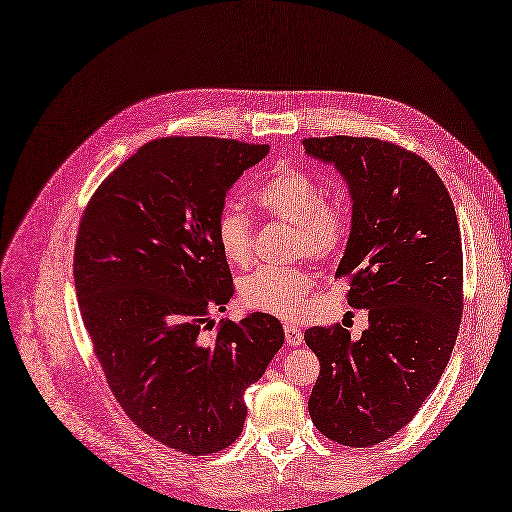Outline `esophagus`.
Listing matches in <instances>:
<instances>
[{"instance_id":"obj_1","label":"esophagus","mask_w":512,"mask_h":512,"mask_svg":"<svg viewBox=\"0 0 512 512\" xmlns=\"http://www.w3.org/2000/svg\"><path fill=\"white\" fill-rule=\"evenodd\" d=\"M284 341H286V345H291V347L301 345L303 343L301 328L295 326V324H284Z\"/></svg>"}]
</instances>
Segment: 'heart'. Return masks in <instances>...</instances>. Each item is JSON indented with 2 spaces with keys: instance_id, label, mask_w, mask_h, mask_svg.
I'll use <instances>...</instances> for the list:
<instances>
[{
  "instance_id": "heart-1",
  "label": "heart",
  "mask_w": 512,
  "mask_h": 512,
  "mask_svg": "<svg viewBox=\"0 0 512 512\" xmlns=\"http://www.w3.org/2000/svg\"><path fill=\"white\" fill-rule=\"evenodd\" d=\"M257 205L270 217L295 226V255L335 259L349 236L351 219L341 203L326 201L324 186L301 171L278 169L255 192ZM217 244L224 259L244 268L253 259L249 215L226 209L217 219ZM316 276L307 268H259L238 282L240 303L276 318H297L307 307Z\"/></svg>"
}]
</instances>
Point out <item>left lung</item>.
I'll list each match as a JSON object with an SVG mask.
<instances>
[{
  "label": "left lung",
  "mask_w": 512,
  "mask_h": 512,
  "mask_svg": "<svg viewBox=\"0 0 512 512\" xmlns=\"http://www.w3.org/2000/svg\"><path fill=\"white\" fill-rule=\"evenodd\" d=\"M353 201L351 234L335 278L347 303L368 309L360 339L341 324L305 330L320 376L309 416L349 448L376 446L414 418L437 387L462 318V240L452 198L416 152L376 138H307Z\"/></svg>",
  "instance_id": "8db88e82"
}]
</instances>
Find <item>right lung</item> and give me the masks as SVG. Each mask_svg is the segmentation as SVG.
Instances as JSON below:
<instances>
[{"instance_id": "1", "label": "right lung", "mask_w": 512, "mask_h": 512, "mask_svg": "<svg viewBox=\"0 0 512 512\" xmlns=\"http://www.w3.org/2000/svg\"><path fill=\"white\" fill-rule=\"evenodd\" d=\"M268 144L163 138L98 186L77 232L81 318L106 383L133 425L190 456L242 433L244 391L284 343L278 318L221 322L234 295L217 244L226 192Z\"/></svg>"}]
</instances>
